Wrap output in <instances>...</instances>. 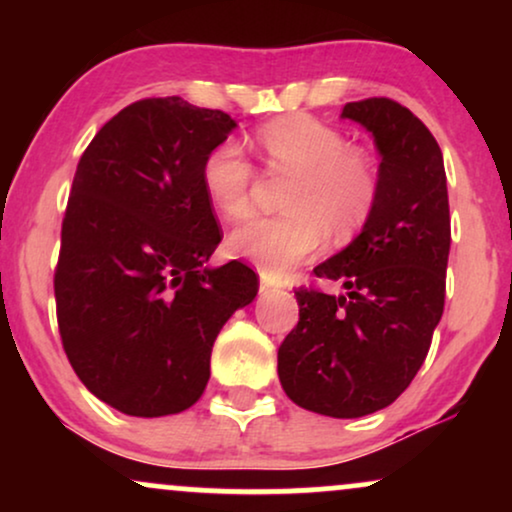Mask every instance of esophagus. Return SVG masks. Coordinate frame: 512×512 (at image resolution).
I'll return each mask as SVG.
<instances>
[{"label": "esophagus", "instance_id": "obj_1", "mask_svg": "<svg viewBox=\"0 0 512 512\" xmlns=\"http://www.w3.org/2000/svg\"><path fill=\"white\" fill-rule=\"evenodd\" d=\"M279 284L272 282V279L265 275V272H261V293H270V291H277Z\"/></svg>", "mask_w": 512, "mask_h": 512}]
</instances>
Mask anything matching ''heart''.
<instances>
[{
  "instance_id": "b5f03b06",
  "label": "heart",
  "mask_w": 512,
  "mask_h": 512,
  "mask_svg": "<svg viewBox=\"0 0 512 512\" xmlns=\"http://www.w3.org/2000/svg\"><path fill=\"white\" fill-rule=\"evenodd\" d=\"M270 172L293 174L286 212L254 216L230 235V251L256 263L268 277H284L324 247L328 235L349 240L366 226L380 198V170L363 146L314 116H284L258 128ZM207 198L228 219L251 209L256 172L242 146L223 139L200 167Z\"/></svg>"
}]
</instances>
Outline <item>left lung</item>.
<instances>
[{"label": "left lung", "instance_id": "1", "mask_svg": "<svg viewBox=\"0 0 512 512\" xmlns=\"http://www.w3.org/2000/svg\"><path fill=\"white\" fill-rule=\"evenodd\" d=\"M342 116L373 132L380 198L361 235L314 268L345 286H298V324L277 352L286 396L326 417L387 408L429 354L445 307L450 202L443 153L429 128L389 97L349 102Z\"/></svg>", "mask_w": 512, "mask_h": 512}]
</instances>
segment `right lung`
I'll use <instances>...</instances> for the list:
<instances>
[{
  "instance_id": "add662e5",
  "label": "right lung",
  "mask_w": 512,
  "mask_h": 512,
  "mask_svg": "<svg viewBox=\"0 0 512 512\" xmlns=\"http://www.w3.org/2000/svg\"><path fill=\"white\" fill-rule=\"evenodd\" d=\"M233 128L226 111L146 97L76 165L53 277L60 340L79 380L125 415L191 408L216 335L256 298L249 265L205 268L223 233L200 167Z\"/></svg>"
}]
</instances>
